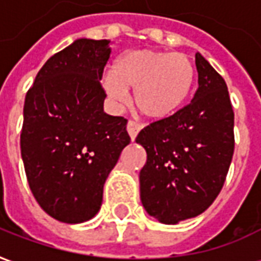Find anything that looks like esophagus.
<instances>
[{"instance_id": "esophagus-1", "label": "esophagus", "mask_w": 261, "mask_h": 261, "mask_svg": "<svg viewBox=\"0 0 261 261\" xmlns=\"http://www.w3.org/2000/svg\"><path fill=\"white\" fill-rule=\"evenodd\" d=\"M142 128L141 123H138L136 120H128V123H127V131H128V134H130L131 140H136L137 134L140 133V130Z\"/></svg>"}]
</instances>
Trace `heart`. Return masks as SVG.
Wrapping results in <instances>:
<instances>
[{
    "mask_svg": "<svg viewBox=\"0 0 261 261\" xmlns=\"http://www.w3.org/2000/svg\"><path fill=\"white\" fill-rule=\"evenodd\" d=\"M194 82V65L189 56L158 50H133L123 54L103 85L109 96L127 100L134 91L137 109L148 117L162 119L185 103Z\"/></svg>",
    "mask_w": 261,
    "mask_h": 261,
    "instance_id": "obj_1",
    "label": "heart"
}]
</instances>
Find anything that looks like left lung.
<instances>
[{
    "mask_svg": "<svg viewBox=\"0 0 261 261\" xmlns=\"http://www.w3.org/2000/svg\"><path fill=\"white\" fill-rule=\"evenodd\" d=\"M198 88L175 114L144 127L136 141L145 148L140 172L141 201L162 224L204 213L224 186L235 134L228 86L201 54H196Z\"/></svg>",
    "mask_w": 261,
    "mask_h": 261,
    "instance_id": "8db88e82",
    "label": "left lung"
}]
</instances>
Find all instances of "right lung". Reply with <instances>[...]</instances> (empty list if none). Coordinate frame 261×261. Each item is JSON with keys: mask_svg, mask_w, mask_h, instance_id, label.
I'll use <instances>...</instances> for the list:
<instances>
[{"mask_svg": "<svg viewBox=\"0 0 261 261\" xmlns=\"http://www.w3.org/2000/svg\"><path fill=\"white\" fill-rule=\"evenodd\" d=\"M109 40L80 39L51 56L26 93L20 152L39 205L80 224L100 210L103 186L130 144L127 119L103 112Z\"/></svg>", "mask_w": 261, "mask_h": 261, "instance_id": "obj_1", "label": "right lung"}]
</instances>
